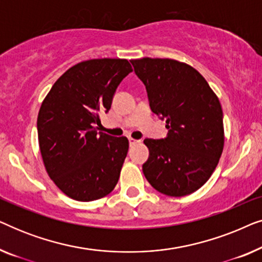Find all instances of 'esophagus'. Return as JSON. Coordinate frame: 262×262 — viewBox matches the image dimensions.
<instances>
[{
    "label": "esophagus",
    "instance_id": "esophagus-1",
    "mask_svg": "<svg viewBox=\"0 0 262 262\" xmlns=\"http://www.w3.org/2000/svg\"><path fill=\"white\" fill-rule=\"evenodd\" d=\"M128 143H130V145H135V144H137V143H141V141H137V139L128 137Z\"/></svg>",
    "mask_w": 262,
    "mask_h": 262
}]
</instances>
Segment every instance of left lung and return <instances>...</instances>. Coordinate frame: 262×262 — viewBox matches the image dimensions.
Segmentation results:
<instances>
[{
    "label": "left lung",
    "instance_id": "left-lung-1",
    "mask_svg": "<svg viewBox=\"0 0 262 262\" xmlns=\"http://www.w3.org/2000/svg\"><path fill=\"white\" fill-rule=\"evenodd\" d=\"M150 107L166 120L164 139H144L149 159L143 173L156 191L184 196L199 189L216 169L224 148L223 111L203 75L170 58L131 59Z\"/></svg>",
    "mask_w": 262,
    "mask_h": 262
}]
</instances>
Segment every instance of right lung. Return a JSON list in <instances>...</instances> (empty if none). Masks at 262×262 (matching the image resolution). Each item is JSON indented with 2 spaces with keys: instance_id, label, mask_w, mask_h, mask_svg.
Returning a JSON list of instances; mask_svg holds the SVG:
<instances>
[{
  "instance_id": "right-lung-1",
  "label": "right lung",
  "mask_w": 262,
  "mask_h": 262,
  "mask_svg": "<svg viewBox=\"0 0 262 262\" xmlns=\"http://www.w3.org/2000/svg\"><path fill=\"white\" fill-rule=\"evenodd\" d=\"M132 73L127 59L75 64L55 82L38 113V141L46 173L64 194L93 202L116 187L128 139L98 132L114 92Z\"/></svg>"
}]
</instances>
